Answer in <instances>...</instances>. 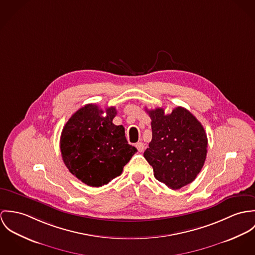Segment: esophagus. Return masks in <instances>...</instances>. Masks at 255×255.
I'll list each match as a JSON object with an SVG mask.
<instances>
[{"mask_svg":"<svg viewBox=\"0 0 255 255\" xmlns=\"http://www.w3.org/2000/svg\"><path fill=\"white\" fill-rule=\"evenodd\" d=\"M136 147H137V149L141 152V151H143V149H144V143L143 142H141V141H139V142H137L136 144Z\"/></svg>","mask_w":255,"mask_h":255,"instance_id":"esophagus-1","label":"esophagus"}]
</instances>
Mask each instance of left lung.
Masks as SVG:
<instances>
[{"instance_id": "left-lung-1", "label": "left lung", "mask_w": 255, "mask_h": 255, "mask_svg": "<svg viewBox=\"0 0 255 255\" xmlns=\"http://www.w3.org/2000/svg\"><path fill=\"white\" fill-rule=\"evenodd\" d=\"M146 113L151 119L152 139L143 156L156 180L179 190L192 183L204 164L206 133L198 119L182 107L170 114L160 108Z\"/></svg>"}]
</instances>
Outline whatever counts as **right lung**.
<instances>
[{
  "label": "right lung",
  "mask_w": 255,
  "mask_h": 255,
  "mask_svg": "<svg viewBox=\"0 0 255 255\" xmlns=\"http://www.w3.org/2000/svg\"><path fill=\"white\" fill-rule=\"evenodd\" d=\"M116 114L114 107L104 111L89 104L73 114L62 129V160L70 173L88 186L109 184L137 151L126 140L124 127L113 123Z\"/></svg>",
  "instance_id": "obj_1"
}]
</instances>
